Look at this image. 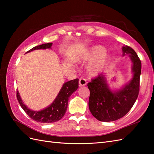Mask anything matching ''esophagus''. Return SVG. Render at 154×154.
I'll return each instance as SVG.
<instances>
[{"label": "esophagus", "mask_w": 154, "mask_h": 154, "mask_svg": "<svg viewBox=\"0 0 154 154\" xmlns=\"http://www.w3.org/2000/svg\"><path fill=\"white\" fill-rule=\"evenodd\" d=\"M87 81L85 79H83V78H81V79H79V86L82 87V86H85L87 85Z\"/></svg>", "instance_id": "34e87169"}]
</instances>
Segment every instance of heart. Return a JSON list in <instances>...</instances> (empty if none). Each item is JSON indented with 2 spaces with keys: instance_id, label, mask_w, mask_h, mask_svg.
Returning a JSON list of instances; mask_svg holds the SVG:
<instances>
[{
  "instance_id": "1",
  "label": "heart",
  "mask_w": 154,
  "mask_h": 154,
  "mask_svg": "<svg viewBox=\"0 0 154 154\" xmlns=\"http://www.w3.org/2000/svg\"><path fill=\"white\" fill-rule=\"evenodd\" d=\"M109 59V55L105 51V49L100 45L89 48L82 56V60L84 61H93L88 65L87 70L94 76L100 73Z\"/></svg>"
}]
</instances>
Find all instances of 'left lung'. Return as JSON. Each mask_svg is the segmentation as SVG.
Listing matches in <instances>:
<instances>
[{
	"label": "left lung",
	"mask_w": 154,
	"mask_h": 154,
	"mask_svg": "<svg viewBox=\"0 0 154 154\" xmlns=\"http://www.w3.org/2000/svg\"><path fill=\"white\" fill-rule=\"evenodd\" d=\"M123 56L132 62V77L119 89L108 83L106 74H100L87 84L90 91L89 107L96 119L112 122L125 116L132 109L138 98L142 64L136 51L128 45L122 48Z\"/></svg>",
	"instance_id": "1"
}]
</instances>
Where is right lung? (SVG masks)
Here are the masks:
<instances>
[{
    "label": "right lung",
    "mask_w": 154,
    "mask_h": 154,
    "mask_svg": "<svg viewBox=\"0 0 154 154\" xmlns=\"http://www.w3.org/2000/svg\"><path fill=\"white\" fill-rule=\"evenodd\" d=\"M52 44V43H47L37 45L27 51L26 54L35 50L51 49ZM78 87L79 79H75L64 83L53 102L45 109L40 110H32L24 104L18 91H17L16 97L23 110L32 119L38 122L52 123L57 122L63 118L67 109L69 98L78 89Z\"/></svg>",
    "instance_id": "obj_1"
}]
</instances>
